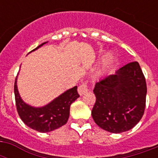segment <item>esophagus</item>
Masks as SVG:
<instances>
[{
  "label": "esophagus",
  "mask_w": 158,
  "mask_h": 158,
  "mask_svg": "<svg viewBox=\"0 0 158 158\" xmlns=\"http://www.w3.org/2000/svg\"><path fill=\"white\" fill-rule=\"evenodd\" d=\"M88 91H89V85H88L87 83L80 84L79 88H78V93L79 94V95H84Z\"/></svg>",
  "instance_id": "1"
}]
</instances>
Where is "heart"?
<instances>
[{"label":"heart","instance_id":"b5f03b06","mask_svg":"<svg viewBox=\"0 0 158 158\" xmlns=\"http://www.w3.org/2000/svg\"><path fill=\"white\" fill-rule=\"evenodd\" d=\"M113 60H114V57H113V56L111 54H108L106 56V57L104 58L103 64H102V68L101 69V72H103L112 63Z\"/></svg>","mask_w":158,"mask_h":158}]
</instances>
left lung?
<instances>
[{"mask_svg":"<svg viewBox=\"0 0 158 158\" xmlns=\"http://www.w3.org/2000/svg\"><path fill=\"white\" fill-rule=\"evenodd\" d=\"M96 102L92 116L99 127L119 134L135 127L143 115L147 84L137 61L122 66L115 74L96 83Z\"/></svg>","mask_w":158,"mask_h":158,"instance_id":"left-lung-1","label":"left lung"}]
</instances>
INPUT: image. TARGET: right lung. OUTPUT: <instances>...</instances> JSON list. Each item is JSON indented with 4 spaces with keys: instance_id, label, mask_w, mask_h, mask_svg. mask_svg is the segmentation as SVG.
<instances>
[{
    "instance_id": "1",
    "label": "right lung",
    "mask_w": 158,
    "mask_h": 158,
    "mask_svg": "<svg viewBox=\"0 0 158 158\" xmlns=\"http://www.w3.org/2000/svg\"><path fill=\"white\" fill-rule=\"evenodd\" d=\"M47 43H42L33 51L37 50ZM14 90L16 108L21 120L27 126L41 133L51 132L65 125L69 119L70 105L79 97L77 86H74L60 94L48 105L42 107H34L26 104L19 96L17 88V77Z\"/></svg>"
}]
</instances>
